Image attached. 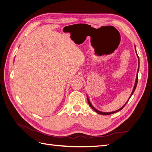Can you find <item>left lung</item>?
Returning a JSON list of instances; mask_svg holds the SVG:
<instances>
[{"label": "left lung", "mask_w": 152, "mask_h": 152, "mask_svg": "<svg viewBox=\"0 0 152 152\" xmlns=\"http://www.w3.org/2000/svg\"><path fill=\"white\" fill-rule=\"evenodd\" d=\"M134 47H135V49H136V45H134ZM136 54H137V52H136ZM137 58H138V69H137V75H136V81H135V84H134V88H133V89H132V93H131V96H129V99L127 100V102L124 104L122 107L120 108V109H118V110H116V111H114V112H100V111H99V110H96L93 105H92V104L91 103V102H90V101H89V98H88V96H87V102H88V103H89V106L90 107L92 108V109H93L94 111L96 112V113H99V114H101V115H110V114H112V113H116V112H119V111H121V110L125 107L126 106V104H127V103L128 102V101L129 100V99L131 98V97L132 96V94L134 93V91H135V89H136V86H137V80H138V72H139V68H140V59H139V56H138V55H137Z\"/></svg>", "instance_id": "obj_1"}]
</instances>
